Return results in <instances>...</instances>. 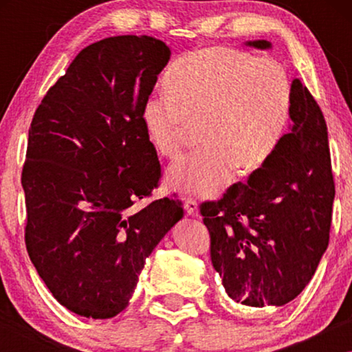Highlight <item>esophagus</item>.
<instances>
[{
	"label": "esophagus",
	"instance_id": "34e87169",
	"mask_svg": "<svg viewBox=\"0 0 352 352\" xmlns=\"http://www.w3.org/2000/svg\"><path fill=\"white\" fill-rule=\"evenodd\" d=\"M184 210H186V212L189 214V216L192 217H199V205L197 201H195L194 199H184Z\"/></svg>",
	"mask_w": 352,
	"mask_h": 352
}]
</instances>
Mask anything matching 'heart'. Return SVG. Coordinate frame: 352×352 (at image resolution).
Returning <instances> with one entry per match:
<instances>
[{"label": "heart", "instance_id": "1", "mask_svg": "<svg viewBox=\"0 0 352 352\" xmlns=\"http://www.w3.org/2000/svg\"><path fill=\"white\" fill-rule=\"evenodd\" d=\"M166 94L142 105L148 141L163 157L180 151L188 127L204 142L169 166V188L212 197L233 180L237 166H264L281 142L294 109L289 73L273 58L211 46L182 57L169 69Z\"/></svg>", "mask_w": 352, "mask_h": 352}]
</instances>
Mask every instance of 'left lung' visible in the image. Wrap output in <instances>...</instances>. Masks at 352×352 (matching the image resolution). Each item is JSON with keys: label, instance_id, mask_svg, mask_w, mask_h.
<instances>
[{"label": "left lung", "instance_id": "obj_1", "mask_svg": "<svg viewBox=\"0 0 352 352\" xmlns=\"http://www.w3.org/2000/svg\"><path fill=\"white\" fill-rule=\"evenodd\" d=\"M247 46L270 50L267 40ZM290 132L247 183L200 206L212 267L228 296L250 307L284 306L311 281L329 243L336 195L327 129L318 104L294 79Z\"/></svg>", "mask_w": 352, "mask_h": 352}]
</instances>
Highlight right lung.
Instances as JSON below:
<instances>
[{
  "mask_svg": "<svg viewBox=\"0 0 352 352\" xmlns=\"http://www.w3.org/2000/svg\"><path fill=\"white\" fill-rule=\"evenodd\" d=\"M169 58L148 35L96 41L32 118L21 174L26 248L52 296L80 317L122 312L146 258L183 217L172 197L133 206L162 177L141 113Z\"/></svg>",
  "mask_w": 352,
  "mask_h": 352,
  "instance_id": "right-lung-1",
  "label": "right lung"
}]
</instances>
